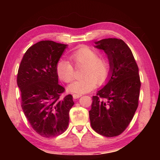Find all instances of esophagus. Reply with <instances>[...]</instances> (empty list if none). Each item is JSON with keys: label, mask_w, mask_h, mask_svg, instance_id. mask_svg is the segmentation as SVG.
<instances>
[{"label": "esophagus", "mask_w": 160, "mask_h": 160, "mask_svg": "<svg viewBox=\"0 0 160 160\" xmlns=\"http://www.w3.org/2000/svg\"><path fill=\"white\" fill-rule=\"evenodd\" d=\"M81 96H82V95H81V94H72V97H73L74 99L80 98Z\"/></svg>", "instance_id": "34e87169"}]
</instances>
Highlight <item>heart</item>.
Instances as JSON below:
<instances>
[{
    "label": "heart",
    "mask_w": 160,
    "mask_h": 160,
    "mask_svg": "<svg viewBox=\"0 0 160 160\" xmlns=\"http://www.w3.org/2000/svg\"><path fill=\"white\" fill-rule=\"evenodd\" d=\"M75 66H82L80 76L68 87L70 92L78 94L92 90L97 85H102L107 80L110 72V64L106 58L98 57V53L88 47H81L70 56ZM56 72L59 79L64 82H71L74 78L73 67L68 61L61 59L56 64Z\"/></svg>",
    "instance_id": "obj_1"
}]
</instances>
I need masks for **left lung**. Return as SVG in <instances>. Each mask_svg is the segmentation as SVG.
I'll list each match as a JSON object with an SVG mask.
<instances>
[{"label": "left lung", "mask_w": 160, "mask_h": 160, "mask_svg": "<svg viewBox=\"0 0 160 160\" xmlns=\"http://www.w3.org/2000/svg\"><path fill=\"white\" fill-rule=\"evenodd\" d=\"M94 44L107 54L110 72L106 85L92 97L89 112L91 126L104 136H117L128 127L138 106V67L123 40L109 38Z\"/></svg>", "instance_id": "8db88e82"}]
</instances>
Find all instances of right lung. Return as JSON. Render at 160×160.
Instances as JSON below:
<instances>
[{
  "label": "right lung",
  "instance_id": "1",
  "mask_svg": "<svg viewBox=\"0 0 160 160\" xmlns=\"http://www.w3.org/2000/svg\"><path fill=\"white\" fill-rule=\"evenodd\" d=\"M67 44L41 41L29 47L18 69L17 83L21 91V107L35 131L45 138L63 133L69 123V112L74 102L58 85L56 64Z\"/></svg>",
  "mask_w": 160,
  "mask_h": 160
}]
</instances>
